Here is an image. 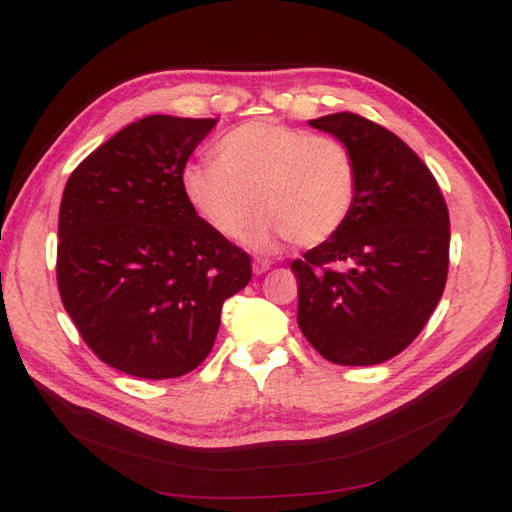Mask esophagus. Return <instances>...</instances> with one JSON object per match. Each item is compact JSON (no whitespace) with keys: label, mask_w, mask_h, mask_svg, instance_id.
Segmentation results:
<instances>
[{"label":"esophagus","mask_w":512,"mask_h":512,"mask_svg":"<svg viewBox=\"0 0 512 512\" xmlns=\"http://www.w3.org/2000/svg\"><path fill=\"white\" fill-rule=\"evenodd\" d=\"M268 270H270V262H268V259H255V262H253V273L255 275H264V273H268Z\"/></svg>","instance_id":"esophagus-1"}]
</instances>
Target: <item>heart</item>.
<instances>
[{
	"label": "heart",
	"instance_id": "1",
	"mask_svg": "<svg viewBox=\"0 0 512 512\" xmlns=\"http://www.w3.org/2000/svg\"><path fill=\"white\" fill-rule=\"evenodd\" d=\"M191 209L224 237L244 233L257 204L248 244L273 248L284 239L301 246L328 242L350 220L358 169L341 140L314 136L275 121L235 127L215 147V162L182 173Z\"/></svg>",
	"mask_w": 512,
	"mask_h": 512
}]
</instances>
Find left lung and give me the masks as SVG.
I'll list each match as a JSON object with an SVG mask.
<instances>
[{
  "label": "left lung",
  "instance_id": "1",
  "mask_svg": "<svg viewBox=\"0 0 512 512\" xmlns=\"http://www.w3.org/2000/svg\"><path fill=\"white\" fill-rule=\"evenodd\" d=\"M352 151L358 195L350 220L292 262L297 323L336 365H376L400 354L436 310L449 270V209L427 165L367 118L310 121Z\"/></svg>",
  "mask_w": 512,
  "mask_h": 512
}]
</instances>
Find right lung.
Here are the masks:
<instances>
[{
    "label": "right lung",
    "mask_w": 512,
    "mask_h": 512,
    "mask_svg": "<svg viewBox=\"0 0 512 512\" xmlns=\"http://www.w3.org/2000/svg\"><path fill=\"white\" fill-rule=\"evenodd\" d=\"M217 118L145 116L85 158L59 209L57 281L65 312L103 363L178 378L215 343L250 257L184 198L187 160Z\"/></svg>",
    "instance_id": "right-lung-1"
}]
</instances>
